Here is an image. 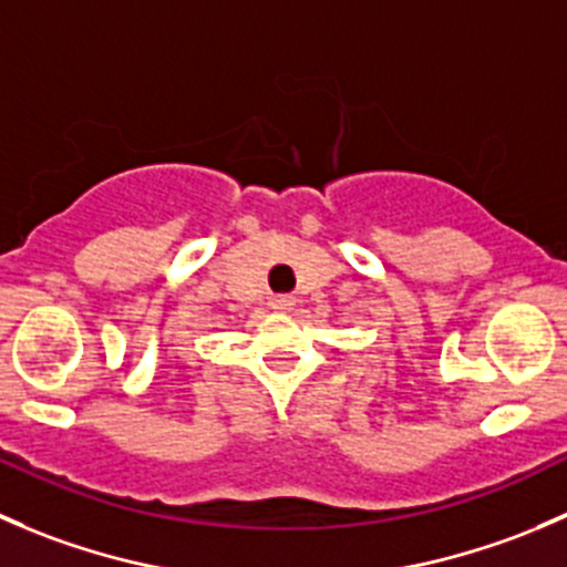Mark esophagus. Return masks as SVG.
Listing matches in <instances>:
<instances>
[{"label":"esophagus","instance_id":"esophagus-1","mask_svg":"<svg viewBox=\"0 0 567 567\" xmlns=\"http://www.w3.org/2000/svg\"><path fill=\"white\" fill-rule=\"evenodd\" d=\"M293 305H296L293 296H274V299H271V307H274V310H279V312L293 310Z\"/></svg>","mask_w":567,"mask_h":567}]
</instances>
